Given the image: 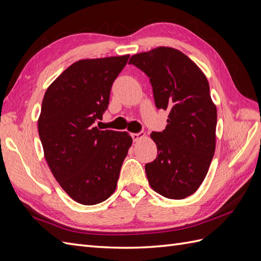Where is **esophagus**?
I'll use <instances>...</instances> for the list:
<instances>
[{
  "label": "esophagus",
  "instance_id": "1",
  "mask_svg": "<svg viewBox=\"0 0 261 261\" xmlns=\"http://www.w3.org/2000/svg\"><path fill=\"white\" fill-rule=\"evenodd\" d=\"M132 138H133L134 141H138V140H140V139L145 138V133H143V132H140V133H133V134H132Z\"/></svg>",
  "mask_w": 261,
  "mask_h": 261
}]
</instances>
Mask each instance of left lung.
Returning <instances> with one entry per match:
<instances>
[{
    "label": "left lung",
    "mask_w": 261,
    "mask_h": 261,
    "mask_svg": "<svg viewBox=\"0 0 261 261\" xmlns=\"http://www.w3.org/2000/svg\"><path fill=\"white\" fill-rule=\"evenodd\" d=\"M150 78L158 109L168 110V125L151 137L155 160L145 165L150 186L170 199H184L199 188L216 150L217 108L201 69L176 49L159 46L133 55Z\"/></svg>",
    "instance_id": "8db88e82"
}]
</instances>
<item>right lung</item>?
Returning a JSON list of instances; mask_svg holds the SVG:
<instances>
[{"label": "right lung", "instance_id": "obj_1", "mask_svg": "<svg viewBox=\"0 0 261 261\" xmlns=\"http://www.w3.org/2000/svg\"><path fill=\"white\" fill-rule=\"evenodd\" d=\"M129 55L86 59L68 66L46 89L38 130L44 158L65 193L86 206L105 201L117 185L133 139L100 130L110 91Z\"/></svg>", "mask_w": 261, "mask_h": 261}]
</instances>
